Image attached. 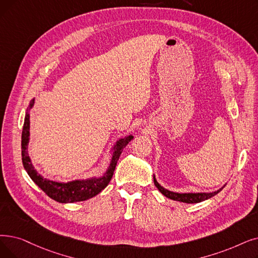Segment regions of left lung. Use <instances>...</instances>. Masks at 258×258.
<instances>
[{
    "label": "left lung",
    "instance_id": "8db88e82",
    "mask_svg": "<svg viewBox=\"0 0 258 258\" xmlns=\"http://www.w3.org/2000/svg\"><path fill=\"white\" fill-rule=\"evenodd\" d=\"M154 183H155L156 187L159 189L160 193L163 194L165 197L176 200V201H180V203H185V204H197V203H201V201H205L213 196H215L216 194H218L223 188V186H225L223 185L222 187L217 189V191L212 192V193H176V192L169 191V189H166L163 186H161L158 182H157L155 176H154Z\"/></svg>",
    "mask_w": 258,
    "mask_h": 258
}]
</instances>
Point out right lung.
Listing matches in <instances>:
<instances>
[{"instance_id": "1", "label": "right lung", "mask_w": 258, "mask_h": 258, "mask_svg": "<svg viewBox=\"0 0 258 258\" xmlns=\"http://www.w3.org/2000/svg\"><path fill=\"white\" fill-rule=\"evenodd\" d=\"M35 104V99H32L29 106L27 108V113L24 119L23 131H22V162H23L24 169L27 174L31 178V180L35 182L42 191L45 193L51 199L58 201L61 204H72L77 203V201H84L89 198H92L99 194L104 189L109 183L111 177H113L115 167L117 165V161L119 157L128 142L134 138L132 135L126 136L124 138L119 139L113 148V156L109 166L105 174L101 177H92L87 179H81V180H73L70 182H57L49 180L42 177L33 167L31 160L28 156V142H29V113L28 110Z\"/></svg>"}]
</instances>
